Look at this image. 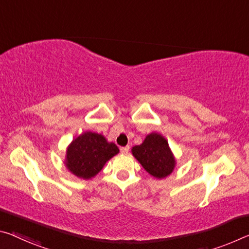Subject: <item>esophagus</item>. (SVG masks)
I'll list each match as a JSON object with an SVG mask.
<instances>
[{"instance_id": "esophagus-1", "label": "esophagus", "mask_w": 249, "mask_h": 249, "mask_svg": "<svg viewBox=\"0 0 249 249\" xmlns=\"http://www.w3.org/2000/svg\"><path fill=\"white\" fill-rule=\"evenodd\" d=\"M128 151H129V146H124V147H121L122 153H128Z\"/></svg>"}]
</instances>
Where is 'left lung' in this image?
Listing matches in <instances>:
<instances>
[{"label": "left lung", "instance_id": "8db88e82", "mask_svg": "<svg viewBox=\"0 0 249 249\" xmlns=\"http://www.w3.org/2000/svg\"><path fill=\"white\" fill-rule=\"evenodd\" d=\"M132 152L145 171L157 178L168 176L174 169V157L167 141L160 134H149L143 144L134 146Z\"/></svg>", "mask_w": 249, "mask_h": 249}]
</instances>
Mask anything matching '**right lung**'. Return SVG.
Listing matches in <instances>:
<instances>
[{"label":"right lung","mask_w":249,"mask_h":249,"mask_svg":"<svg viewBox=\"0 0 249 249\" xmlns=\"http://www.w3.org/2000/svg\"><path fill=\"white\" fill-rule=\"evenodd\" d=\"M120 152L114 143H107L100 134L86 132L78 136L68 148L66 166L77 177L89 179L95 176Z\"/></svg>","instance_id":"right-lung-1"}]
</instances>
